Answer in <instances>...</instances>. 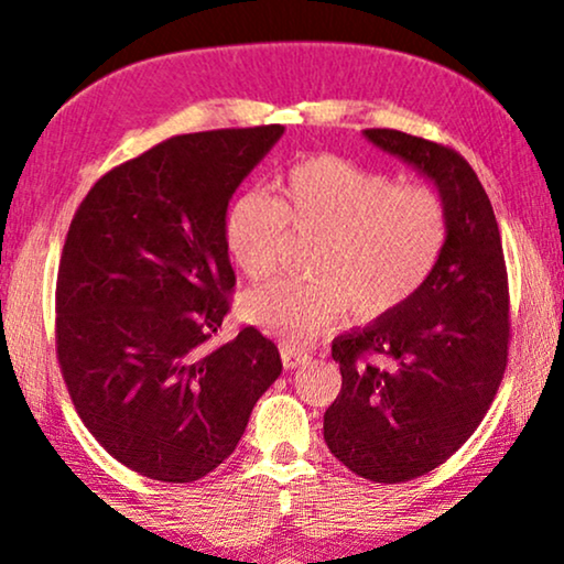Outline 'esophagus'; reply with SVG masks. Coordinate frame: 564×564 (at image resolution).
I'll return each instance as SVG.
<instances>
[{"label": "esophagus", "mask_w": 564, "mask_h": 564, "mask_svg": "<svg viewBox=\"0 0 564 564\" xmlns=\"http://www.w3.org/2000/svg\"><path fill=\"white\" fill-rule=\"evenodd\" d=\"M281 361L286 369H296L310 361V354L302 351V348H296V346H281Z\"/></svg>", "instance_id": "esophagus-1"}]
</instances>
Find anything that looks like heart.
Returning <instances> with one entry per match:
<instances>
[{
  "label": "heart",
  "instance_id": "obj_1",
  "mask_svg": "<svg viewBox=\"0 0 564 564\" xmlns=\"http://www.w3.org/2000/svg\"><path fill=\"white\" fill-rule=\"evenodd\" d=\"M289 231L317 237L310 281H275L245 296V317L302 344L351 312L356 323L393 315L422 291L445 252L447 205L426 184L338 155L296 161L278 195H241L226 213V247L249 281H265L286 258Z\"/></svg>",
  "mask_w": 564,
  "mask_h": 564
}]
</instances>
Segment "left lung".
Returning a JSON list of instances; mask_svg holds the SVG:
<instances>
[{
	"label": "left lung",
	"instance_id": "1",
	"mask_svg": "<svg viewBox=\"0 0 564 564\" xmlns=\"http://www.w3.org/2000/svg\"><path fill=\"white\" fill-rule=\"evenodd\" d=\"M365 134L430 176L451 220L422 291L333 340L344 382L325 411L327 447L361 479L401 484L451 458L495 401L510 346L508 268L487 192L458 151L398 130Z\"/></svg>",
	"mask_w": 564,
	"mask_h": 564
}]
</instances>
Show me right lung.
<instances>
[{"mask_svg":"<svg viewBox=\"0 0 564 564\" xmlns=\"http://www.w3.org/2000/svg\"><path fill=\"white\" fill-rule=\"evenodd\" d=\"M281 124L176 134L93 184L56 273V359L77 416L140 476L187 484L237 447L281 354L247 325L216 335L237 275L234 189Z\"/></svg>","mask_w":564,"mask_h":564,"instance_id":"add662e5","label":"right lung"}]
</instances>
